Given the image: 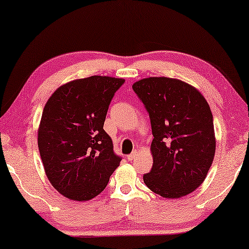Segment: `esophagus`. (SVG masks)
<instances>
[{
    "mask_svg": "<svg viewBox=\"0 0 249 249\" xmlns=\"http://www.w3.org/2000/svg\"><path fill=\"white\" fill-rule=\"evenodd\" d=\"M138 157V151L137 150H135V151H132L131 154H130L128 157H127V159L129 160V161H132V160H135L136 158Z\"/></svg>",
    "mask_w": 249,
    "mask_h": 249,
    "instance_id": "obj_1",
    "label": "esophagus"
}]
</instances>
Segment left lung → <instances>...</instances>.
Wrapping results in <instances>:
<instances>
[{
	"label": "left lung",
	"mask_w": 249,
	"mask_h": 249,
	"mask_svg": "<svg viewBox=\"0 0 249 249\" xmlns=\"http://www.w3.org/2000/svg\"><path fill=\"white\" fill-rule=\"evenodd\" d=\"M150 117L152 168L146 186L167 199L186 196L207 177L216 138L208 102L178 79L149 76L132 85Z\"/></svg>",
	"instance_id": "left-lung-1"
}]
</instances>
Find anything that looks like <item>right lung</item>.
<instances>
[{"label":"right lung","mask_w":249,"mask_h":249,"mask_svg":"<svg viewBox=\"0 0 249 249\" xmlns=\"http://www.w3.org/2000/svg\"><path fill=\"white\" fill-rule=\"evenodd\" d=\"M124 82L101 75L76 79L59 87L45 103L37 146L49 181L69 199L98 196L120 164L103 124Z\"/></svg>","instance_id":"1"}]
</instances>
